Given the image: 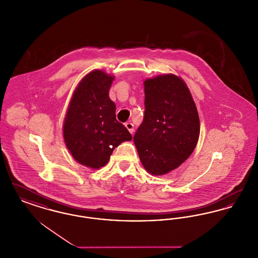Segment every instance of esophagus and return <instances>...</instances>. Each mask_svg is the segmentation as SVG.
Returning a JSON list of instances; mask_svg holds the SVG:
<instances>
[{"instance_id":"obj_1","label":"esophagus","mask_w":258,"mask_h":258,"mask_svg":"<svg viewBox=\"0 0 258 258\" xmlns=\"http://www.w3.org/2000/svg\"><path fill=\"white\" fill-rule=\"evenodd\" d=\"M124 125H125V127L128 130V132H130L132 135H134V133H135V125H134V123H126Z\"/></svg>"}]
</instances>
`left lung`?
Wrapping results in <instances>:
<instances>
[{
  "instance_id": "left-lung-1",
  "label": "left lung",
  "mask_w": 258,
  "mask_h": 258,
  "mask_svg": "<svg viewBox=\"0 0 258 258\" xmlns=\"http://www.w3.org/2000/svg\"><path fill=\"white\" fill-rule=\"evenodd\" d=\"M145 115L134 142L146 171L161 176L179 167L197 147L200 121L185 82L175 74L144 80Z\"/></svg>"
}]
</instances>
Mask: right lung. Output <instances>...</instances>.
<instances>
[{"mask_svg":"<svg viewBox=\"0 0 258 258\" xmlns=\"http://www.w3.org/2000/svg\"><path fill=\"white\" fill-rule=\"evenodd\" d=\"M114 75L95 70L74 90L62 124L66 146L78 163L99 169L114 149L131 141L132 135L116 120V104L109 98Z\"/></svg>","mask_w":258,"mask_h":258,"instance_id":"obj_1","label":"right lung"}]
</instances>
